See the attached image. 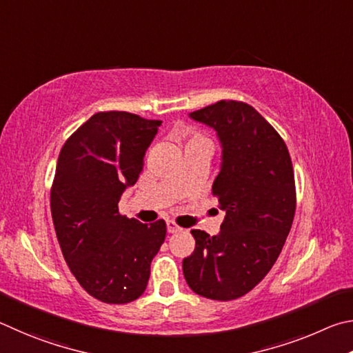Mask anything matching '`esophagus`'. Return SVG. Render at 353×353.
I'll return each mask as SVG.
<instances>
[{
  "mask_svg": "<svg viewBox=\"0 0 353 353\" xmlns=\"http://www.w3.org/2000/svg\"><path fill=\"white\" fill-rule=\"evenodd\" d=\"M181 228L178 226L175 221H167V232L169 234H175V232H180Z\"/></svg>",
  "mask_w": 353,
  "mask_h": 353,
  "instance_id": "34e87169",
  "label": "esophagus"
}]
</instances>
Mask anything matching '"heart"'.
<instances>
[{"mask_svg": "<svg viewBox=\"0 0 353 353\" xmlns=\"http://www.w3.org/2000/svg\"><path fill=\"white\" fill-rule=\"evenodd\" d=\"M195 144H211L206 136H203L200 133H192L189 136L188 145H195Z\"/></svg>", "mask_w": 353, "mask_h": 353, "instance_id": "heart-1", "label": "heart"}]
</instances>
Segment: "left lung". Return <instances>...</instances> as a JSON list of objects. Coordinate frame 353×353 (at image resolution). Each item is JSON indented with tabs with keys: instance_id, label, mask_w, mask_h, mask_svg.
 <instances>
[{
	"instance_id": "8db88e82",
	"label": "left lung",
	"mask_w": 353,
	"mask_h": 353,
	"mask_svg": "<svg viewBox=\"0 0 353 353\" xmlns=\"http://www.w3.org/2000/svg\"><path fill=\"white\" fill-rule=\"evenodd\" d=\"M189 117L217 132L221 164L212 194L226 215L217 236L190 231L195 250L183 273L196 294L232 301L268 274L285 243L296 211L292 158L279 133L245 102L220 101Z\"/></svg>"
}]
</instances>
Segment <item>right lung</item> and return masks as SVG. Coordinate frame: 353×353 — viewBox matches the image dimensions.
I'll use <instances>...</instances> for the list:
<instances>
[{"label":"right lung","instance_id":"right-lung-1","mask_svg":"<svg viewBox=\"0 0 353 353\" xmlns=\"http://www.w3.org/2000/svg\"><path fill=\"white\" fill-rule=\"evenodd\" d=\"M159 125L127 111H101L59 154L51 189L55 234L77 282L107 304H127L145 292L152 259L165 239L164 220L144 225L117 208L138 181Z\"/></svg>","mask_w":353,"mask_h":353}]
</instances>
